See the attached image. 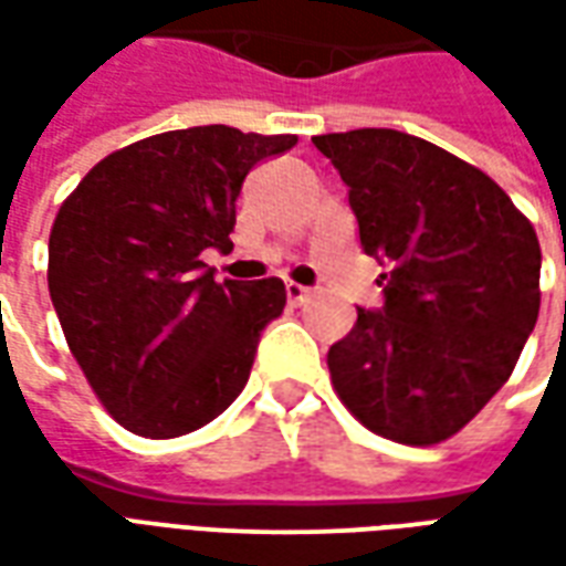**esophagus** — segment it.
Masks as SVG:
<instances>
[{"label":"esophagus","instance_id":"obj_1","mask_svg":"<svg viewBox=\"0 0 566 566\" xmlns=\"http://www.w3.org/2000/svg\"><path fill=\"white\" fill-rule=\"evenodd\" d=\"M284 291H287V300H291V303H306V296L312 294L308 287H303V284H296V282L284 284Z\"/></svg>","mask_w":566,"mask_h":566}]
</instances>
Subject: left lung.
Listing matches in <instances>:
<instances>
[{
  "label": "left lung",
  "instance_id": "obj_1",
  "mask_svg": "<svg viewBox=\"0 0 566 566\" xmlns=\"http://www.w3.org/2000/svg\"><path fill=\"white\" fill-rule=\"evenodd\" d=\"M348 185L379 312L331 345L333 388L394 442L454 437L506 385L539 315V242L506 190L400 129L315 136Z\"/></svg>",
  "mask_w": 566,
  "mask_h": 566
}]
</instances>
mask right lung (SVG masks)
<instances>
[{
	"instance_id": "add662e5",
	"label": "right lung",
	"mask_w": 566,
	"mask_h": 566,
	"mask_svg": "<svg viewBox=\"0 0 566 566\" xmlns=\"http://www.w3.org/2000/svg\"><path fill=\"white\" fill-rule=\"evenodd\" d=\"M296 136L211 124L108 154L56 211L48 291L69 352L117 424L185 437L245 388L282 279L214 282L202 251H230L245 175Z\"/></svg>"
}]
</instances>
